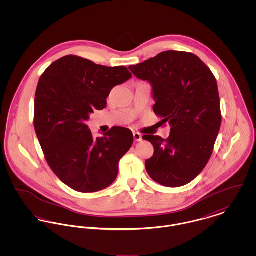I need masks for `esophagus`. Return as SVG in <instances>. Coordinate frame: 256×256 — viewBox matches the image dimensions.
I'll return each instance as SVG.
<instances>
[{
  "label": "esophagus",
  "mask_w": 256,
  "mask_h": 256,
  "mask_svg": "<svg viewBox=\"0 0 256 256\" xmlns=\"http://www.w3.org/2000/svg\"><path fill=\"white\" fill-rule=\"evenodd\" d=\"M134 139H135V141H137V142H140V141H142L143 140V137H142V135L140 134V133H134Z\"/></svg>",
  "instance_id": "1"
}]
</instances>
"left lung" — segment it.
<instances>
[{"label": "left lung", "instance_id": "8db88e82", "mask_svg": "<svg viewBox=\"0 0 256 256\" xmlns=\"http://www.w3.org/2000/svg\"><path fill=\"white\" fill-rule=\"evenodd\" d=\"M129 69L152 84L154 112L170 125L166 140L143 136L154 148L145 164L148 174L166 187L192 182L208 164L219 134L216 78L199 57L182 51L162 52Z\"/></svg>", "mask_w": 256, "mask_h": 256}]
</instances>
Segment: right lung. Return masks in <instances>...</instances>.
<instances>
[{
  "label": "right lung",
  "instance_id": "add662e5",
  "mask_svg": "<svg viewBox=\"0 0 256 256\" xmlns=\"http://www.w3.org/2000/svg\"><path fill=\"white\" fill-rule=\"evenodd\" d=\"M126 67H106L68 55L41 76L34 100V129L53 172L74 190L98 192L114 182L120 158L133 144V133L113 127L94 138L86 122L106 106L111 90L127 82Z\"/></svg>",
  "mask_w": 256,
  "mask_h": 256
}]
</instances>
